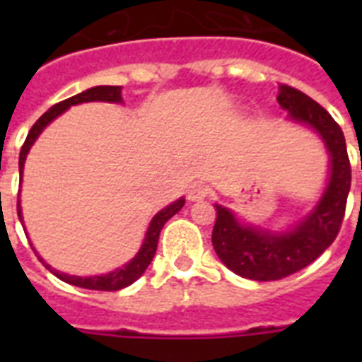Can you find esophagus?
<instances>
[{"label":"esophagus","instance_id":"obj_1","mask_svg":"<svg viewBox=\"0 0 362 362\" xmlns=\"http://www.w3.org/2000/svg\"><path fill=\"white\" fill-rule=\"evenodd\" d=\"M206 197H209V187H204L203 184H193V186L187 189V201H189V203L203 201V199Z\"/></svg>","mask_w":362,"mask_h":362}]
</instances>
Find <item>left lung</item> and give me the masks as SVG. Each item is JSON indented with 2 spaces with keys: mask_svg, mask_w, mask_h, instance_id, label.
Wrapping results in <instances>:
<instances>
[{
  "mask_svg": "<svg viewBox=\"0 0 362 362\" xmlns=\"http://www.w3.org/2000/svg\"><path fill=\"white\" fill-rule=\"evenodd\" d=\"M278 103L287 120L315 131L329 153L327 186L308 214L280 231L240 221L231 209L216 203L212 246L235 274L257 281L281 280L308 267L337 238L351 187V167L340 125L314 99L280 84ZM362 169V165H361Z\"/></svg>",
  "mask_w": 362,
  "mask_h": 362,
  "instance_id": "1",
  "label": "left lung"
}]
</instances>
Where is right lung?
Masks as SVG:
<instances>
[{
    "mask_svg": "<svg viewBox=\"0 0 362 362\" xmlns=\"http://www.w3.org/2000/svg\"><path fill=\"white\" fill-rule=\"evenodd\" d=\"M92 101H103V103H124L122 99V86H93L84 90L82 93H76L73 98L65 99L62 103H56L54 107L45 112V115L39 118V120L33 124V127L30 129L28 136H25V142L22 150H20V159H18V170H20V178L24 175V163L28 153H30V148L33 146V142L37 141V136L41 135L42 129L47 127L50 122H54L59 115H64L65 110L73 107V105H81V103H92ZM20 197V195H18ZM186 199L180 197L176 199L175 203H170L169 206H165L163 210H159L158 214L153 216L150 226L146 229V235H144V240H142L139 252L135 253V257L127 261L124 267L120 269L112 270V272H107V274H99V276H71L65 274V272H59V270L52 269L50 264L41 257V263L47 267L50 272H52L56 278H59L65 284H71V286L76 287H84V289H95V291H118V289H124V287L131 286L133 281H136L144 274V270L148 269V264L152 263L153 255H156V250H158V240H159V233L163 229V226L167 221L173 218V216L178 212V210L184 206ZM18 218L24 226V220H22V206H20V199H18Z\"/></svg>",
    "mask_w": 362,
    "mask_h": 362,
    "instance_id": "obj_1",
    "label": "right lung"
}]
</instances>
